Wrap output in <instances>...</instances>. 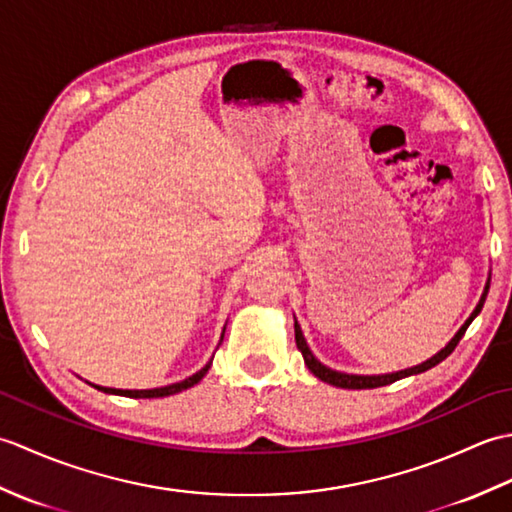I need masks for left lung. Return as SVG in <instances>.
<instances>
[{
  "mask_svg": "<svg viewBox=\"0 0 512 512\" xmlns=\"http://www.w3.org/2000/svg\"><path fill=\"white\" fill-rule=\"evenodd\" d=\"M488 286H491V277L486 279L484 292H482L480 301H477L475 310L471 312V317L462 323V328L453 334V339H451L447 345H444L438 354H433L431 358H427V361L420 363V365L400 369V372L372 374V376H367V374H345V372H336V369H330L328 365H323V363L319 361V358L312 354V350H310L308 343H306V336H303L301 325H299L297 319H295V341H297V347H299V352L303 354V361H306L308 369H310V372H312L314 376H317L319 380H323V383L334 385V387H341V389H374V387H385V385H389V383H396V380H400V378L422 374V372H427V369H431V367H436L438 363H442L444 358H447V356L455 350V345L460 343V339L464 336L466 328H469V325L473 323V319L477 317V314L482 312L486 295H488Z\"/></svg>",
  "mask_w": 512,
  "mask_h": 512,
  "instance_id": "obj_1",
  "label": "left lung"
}]
</instances>
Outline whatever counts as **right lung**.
<instances>
[{"instance_id": "right-lung-1", "label": "right lung", "mask_w": 512, "mask_h": 512, "mask_svg": "<svg viewBox=\"0 0 512 512\" xmlns=\"http://www.w3.org/2000/svg\"><path fill=\"white\" fill-rule=\"evenodd\" d=\"M224 330H226V325H224ZM224 330H222V336H220V343L224 339ZM211 363L213 361L206 363L200 369V372H195L193 376L180 380V383H171V385H165V387H154V389H116V387H101V385H94V383H90V385L96 387L99 391H105V394H116V396H127V398H165V396H173V394H178V391H184V389H189L193 385H198L200 380L206 376V372H209Z\"/></svg>"}]
</instances>
